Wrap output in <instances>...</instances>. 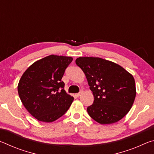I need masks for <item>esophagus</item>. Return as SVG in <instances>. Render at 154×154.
Instances as JSON below:
<instances>
[{
	"label": "esophagus",
	"instance_id": "esophagus-1",
	"mask_svg": "<svg viewBox=\"0 0 154 154\" xmlns=\"http://www.w3.org/2000/svg\"><path fill=\"white\" fill-rule=\"evenodd\" d=\"M82 93H83V90H81L79 93L76 94H75V96H77V97H79V96H81V94H82Z\"/></svg>",
	"mask_w": 154,
	"mask_h": 154
}]
</instances>
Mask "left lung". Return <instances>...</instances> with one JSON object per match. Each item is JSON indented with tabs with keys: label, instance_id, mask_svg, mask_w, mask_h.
Masks as SVG:
<instances>
[{
	"label": "left lung",
	"instance_id": "8db88e82",
	"mask_svg": "<svg viewBox=\"0 0 154 154\" xmlns=\"http://www.w3.org/2000/svg\"><path fill=\"white\" fill-rule=\"evenodd\" d=\"M75 62L85 75L94 98L87 108L89 116L101 124L123 118L136 96L133 76L119 64L100 58L79 57Z\"/></svg>",
	"mask_w": 154,
	"mask_h": 154
}]
</instances>
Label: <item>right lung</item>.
<instances>
[{
  "mask_svg": "<svg viewBox=\"0 0 154 154\" xmlns=\"http://www.w3.org/2000/svg\"><path fill=\"white\" fill-rule=\"evenodd\" d=\"M72 58L50 55L30 65L18 83L20 100L37 120L52 122L62 117L74 98L64 90L61 80Z\"/></svg>",
  "mask_w": 154,
  "mask_h": 154,
  "instance_id": "obj_1",
  "label": "right lung"
}]
</instances>
